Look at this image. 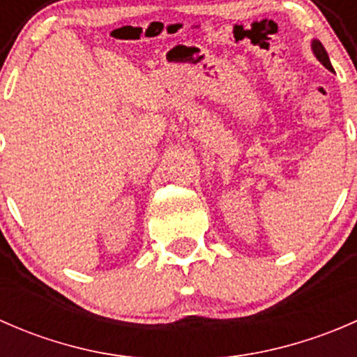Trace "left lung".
<instances>
[{"label": "left lung", "mask_w": 357, "mask_h": 357, "mask_svg": "<svg viewBox=\"0 0 357 357\" xmlns=\"http://www.w3.org/2000/svg\"><path fill=\"white\" fill-rule=\"evenodd\" d=\"M311 48H312V53H314V55H316V59H318L319 62H321L326 68H328V70H333L332 63H330V59H328V53H326L325 46H323L321 43L318 41V39H312Z\"/></svg>", "instance_id": "left-lung-1"}]
</instances>
